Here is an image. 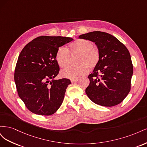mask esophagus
Instances as JSON below:
<instances>
[{
	"label": "esophagus",
	"instance_id": "esophagus-1",
	"mask_svg": "<svg viewBox=\"0 0 147 147\" xmlns=\"http://www.w3.org/2000/svg\"><path fill=\"white\" fill-rule=\"evenodd\" d=\"M78 80H79V79H78V78H77V79H72V80H71V82L74 83V82H78Z\"/></svg>",
	"mask_w": 147,
	"mask_h": 147
}]
</instances>
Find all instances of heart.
Here are the masks:
<instances>
[{
  "mask_svg": "<svg viewBox=\"0 0 147 147\" xmlns=\"http://www.w3.org/2000/svg\"><path fill=\"white\" fill-rule=\"evenodd\" d=\"M70 50L60 47L56 55L57 64L61 68L67 67L70 63V54L79 53L77 66L69 67L61 71V75L64 78L77 79L88 72V68L94 69L98 65L100 53L99 49L93 45V43L87 39L78 38L69 45Z\"/></svg>",
  "mask_w": 147,
  "mask_h": 147,
  "instance_id": "b5f03b06",
  "label": "heart"
}]
</instances>
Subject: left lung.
Masks as SVG:
<instances>
[{"mask_svg": "<svg viewBox=\"0 0 147 147\" xmlns=\"http://www.w3.org/2000/svg\"><path fill=\"white\" fill-rule=\"evenodd\" d=\"M79 38L94 42L100 53L98 65L88 77L90 84L86 89L87 96L102 106L120 104L131 90L133 74L127 48L112 35L100 31L82 34Z\"/></svg>", "mask_w": 147, "mask_h": 147, "instance_id": "left-lung-1", "label": "left lung"}]
</instances>
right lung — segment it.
<instances>
[{"mask_svg":"<svg viewBox=\"0 0 147 147\" xmlns=\"http://www.w3.org/2000/svg\"><path fill=\"white\" fill-rule=\"evenodd\" d=\"M73 40L65 37L40 36L28 43L18 59L14 79L19 97L35 114L53 115L63 103L70 80H54L59 72V48ZM52 80L51 81V80Z\"/></svg>","mask_w":147,"mask_h":147,"instance_id":"1","label":"right lung"}]
</instances>
